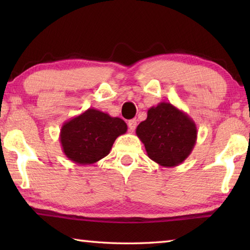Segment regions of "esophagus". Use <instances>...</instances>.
<instances>
[{"label":"esophagus","instance_id":"esophagus-1","mask_svg":"<svg viewBox=\"0 0 250 250\" xmlns=\"http://www.w3.org/2000/svg\"><path fill=\"white\" fill-rule=\"evenodd\" d=\"M137 124H138V120L137 119H131L128 121V126H129V130L130 132H133L137 128Z\"/></svg>","mask_w":250,"mask_h":250}]
</instances>
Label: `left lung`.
Instances as JSON below:
<instances>
[{
    "mask_svg": "<svg viewBox=\"0 0 250 250\" xmlns=\"http://www.w3.org/2000/svg\"><path fill=\"white\" fill-rule=\"evenodd\" d=\"M147 156L161 167H173L188 158L197 139L195 122L170 103L147 110V117L135 130Z\"/></svg>",
    "mask_w": 250,
    "mask_h": 250,
    "instance_id": "8db88e82",
    "label": "left lung"
}]
</instances>
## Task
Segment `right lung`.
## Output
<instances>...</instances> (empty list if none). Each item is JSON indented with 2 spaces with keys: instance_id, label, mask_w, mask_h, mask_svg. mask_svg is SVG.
Instances as JSON below:
<instances>
[{
  "instance_id": "1",
  "label": "right lung",
  "mask_w": 250,
  "mask_h": 250,
  "mask_svg": "<svg viewBox=\"0 0 250 250\" xmlns=\"http://www.w3.org/2000/svg\"><path fill=\"white\" fill-rule=\"evenodd\" d=\"M126 129L120 118L89 108L62 125L59 141L70 161L78 166H89L107 156L113 142Z\"/></svg>"
}]
</instances>
